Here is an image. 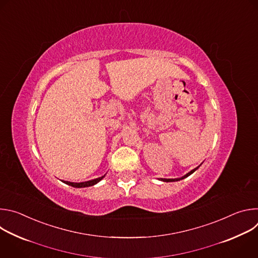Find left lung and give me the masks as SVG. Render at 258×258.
<instances>
[{
	"mask_svg": "<svg viewBox=\"0 0 258 258\" xmlns=\"http://www.w3.org/2000/svg\"><path fill=\"white\" fill-rule=\"evenodd\" d=\"M199 167H200V165H199V166H197L196 168L192 169L190 172H188L187 174H185V175L181 176V177H179V178H159V179H160V180H162V181H166V182H168V181H177V180H180V179H182V178H185V177L189 176V175H190V174H192L195 170H197Z\"/></svg>",
	"mask_w": 258,
	"mask_h": 258,
	"instance_id": "1",
	"label": "left lung"
}]
</instances>
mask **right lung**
<instances>
[{
    "label": "right lung",
    "instance_id": "obj_1",
    "mask_svg": "<svg viewBox=\"0 0 258 258\" xmlns=\"http://www.w3.org/2000/svg\"><path fill=\"white\" fill-rule=\"evenodd\" d=\"M104 176H105V174L98 178H94L92 180H87V181H83V182H71V181H63V182H65L66 185H69V186L75 187V188H86V187H91V186L96 185V183L99 182Z\"/></svg>",
    "mask_w": 258,
    "mask_h": 258
}]
</instances>
